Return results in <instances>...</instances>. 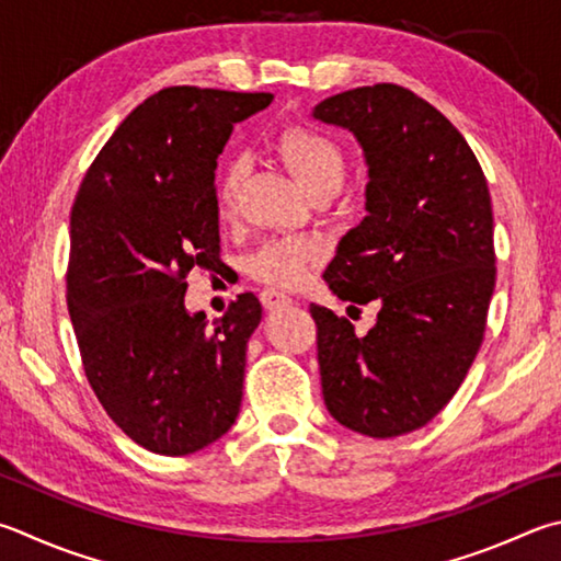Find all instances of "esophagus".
<instances>
[{
	"label": "esophagus",
	"mask_w": 561,
	"mask_h": 561,
	"mask_svg": "<svg viewBox=\"0 0 561 561\" xmlns=\"http://www.w3.org/2000/svg\"><path fill=\"white\" fill-rule=\"evenodd\" d=\"M260 299H262V304H264V309H270V311L282 309V307H287V304H291V299L287 297V294L279 291V289H272V287L262 289Z\"/></svg>",
	"instance_id": "34e87169"
}]
</instances>
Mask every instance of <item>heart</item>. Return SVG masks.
<instances>
[{
	"label": "heart",
	"instance_id": "1",
	"mask_svg": "<svg viewBox=\"0 0 561 561\" xmlns=\"http://www.w3.org/2000/svg\"><path fill=\"white\" fill-rule=\"evenodd\" d=\"M277 154L297 181L313 198L339 193L345 174H348V157L333 137L307 127H289L277 137ZM242 174L240 159H232L222 169L216 186V203L220 216H230L236 208ZM321 257V245L311 238H272L254 250L245 260V270L252 279L270 287L289 289L307 277L311 264Z\"/></svg>",
	"mask_w": 561,
	"mask_h": 561
}]
</instances>
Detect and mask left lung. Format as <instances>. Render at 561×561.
I'll use <instances>...</instances> for the list:
<instances>
[{"label":"left lung","instance_id":"left-lung-1","mask_svg":"<svg viewBox=\"0 0 561 561\" xmlns=\"http://www.w3.org/2000/svg\"><path fill=\"white\" fill-rule=\"evenodd\" d=\"M313 117L353 131L370 179L368 216L323 279L343 301L380 307L355 335L311 304L323 402L348 430L390 439L432 422L481 348L495 289L491 193L461 131L402 85L345 90Z\"/></svg>","mask_w":561,"mask_h":561}]
</instances>
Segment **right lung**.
<instances>
[{
	"mask_svg": "<svg viewBox=\"0 0 561 561\" xmlns=\"http://www.w3.org/2000/svg\"><path fill=\"white\" fill-rule=\"evenodd\" d=\"M272 93L174 85L122 119L70 210L68 313L110 420L161 456L220 439L240 412L252 291L208 323L183 307L193 267L220 264L216 167L236 122Z\"/></svg>",
	"mask_w": 561,
	"mask_h": 561,
	"instance_id": "obj_1",
	"label": "right lung"
}]
</instances>
